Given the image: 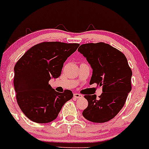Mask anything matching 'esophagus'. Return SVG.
<instances>
[{"label": "esophagus", "mask_w": 149, "mask_h": 149, "mask_svg": "<svg viewBox=\"0 0 149 149\" xmlns=\"http://www.w3.org/2000/svg\"><path fill=\"white\" fill-rule=\"evenodd\" d=\"M73 96H74V98H81V97H82V96H81V94H79V93H74V94H73Z\"/></svg>", "instance_id": "34e87169"}]
</instances>
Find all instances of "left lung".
<instances>
[{"mask_svg": "<svg viewBox=\"0 0 149 149\" xmlns=\"http://www.w3.org/2000/svg\"><path fill=\"white\" fill-rule=\"evenodd\" d=\"M78 52L86 58L93 70L90 84L102 86L99 98L96 95H86L88 107L82 115L88 121L106 123L118 114L124 106L131 91L132 72L123 53L103 42L82 44Z\"/></svg>", "mask_w": 149, "mask_h": 149, "instance_id": "left-lung-1", "label": "left lung"}]
</instances>
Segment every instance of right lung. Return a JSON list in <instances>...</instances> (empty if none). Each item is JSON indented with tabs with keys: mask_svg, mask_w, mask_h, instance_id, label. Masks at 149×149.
<instances>
[{
	"mask_svg": "<svg viewBox=\"0 0 149 149\" xmlns=\"http://www.w3.org/2000/svg\"><path fill=\"white\" fill-rule=\"evenodd\" d=\"M79 44L43 42L31 47L14 68L16 98L23 113L37 123L56 120L62 107L73 97L70 90L55 91L48 81L61 74L63 64Z\"/></svg>",
	"mask_w": 149,
	"mask_h": 149,
	"instance_id": "1",
	"label": "right lung"
}]
</instances>
